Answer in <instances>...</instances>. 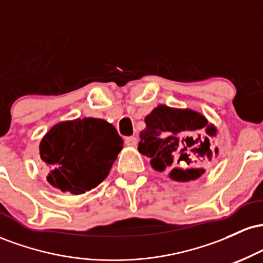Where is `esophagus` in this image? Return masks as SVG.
Segmentation results:
<instances>
[{
  "label": "esophagus",
  "instance_id": "1",
  "mask_svg": "<svg viewBox=\"0 0 263 263\" xmlns=\"http://www.w3.org/2000/svg\"><path fill=\"white\" fill-rule=\"evenodd\" d=\"M137 138L136 137H126L125 138V144L128 147H136V144H137Z\"/></svg>",
  "mask_w": 263,
  "mask_h": 263
}]
</instances>
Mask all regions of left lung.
I'll return each mask as SVG.
<instances>
[{"label":"left lung","mask_w":263,"mask_h":263,"mask_svg":"<svg viewBox=\"0 0 263 263\" xmlns=\"http://www.w3.org/2000/svg\"><path fill=\"white\" fill-rule=\"evenodd\" d=\"M144 122L138 151L149 157L153 170L168 171L172 180L198 179L218 156V147L210 144L218 129L198 111L158 105L144 117Z\"/></svg>","instance_id":"obj_1"}]
</instances>
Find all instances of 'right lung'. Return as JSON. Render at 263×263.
Instances as JSON below:
<instances>
[{
  "mask_svg": "<svg viewBox=\"0 0 263 263\" xmlns=\"http://www.w3.org/2000/svg\"><path fill=\"white\" fill-rule=\"evenodd\" d=\"M123 141L111 123L85 117L54 125L39 144V155L49 171L54 188L84 194L110 173Z\"/></svg>",
  "mask_w": 263,
  "mask_h": 263,
  "instance_id": "obj_1",
  "label": "right lung"
}]
</instances>
